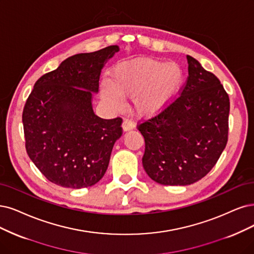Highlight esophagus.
Segmentation results:
<instances>
[{"label":"esophagus","instance_id":"1","mask_svg":"<svg viewBox=\"0 0 254 254\" xmlns=\"http://www.w3.org/2000/svg\"><path fill=\"white\" fill-rule=\"evenodd\" d=\"M121 127H122V130H124V132H128V130H132L134 128L135 125L132 120L126 119L124 122H122Z\"/></svg>","mask_w":254,"mask_h":254}]
</instances>
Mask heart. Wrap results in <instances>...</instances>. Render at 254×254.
I'll return each mask as SVG.
<instances>
[{
	"instance_id": "b5f03b06",
	"label": "heart",
	"mask_w": 254,
	"mask_h": 254,
	"mask_svg": "<svg viewBox=\"0 0 254 254\" xmlns=\"http://www.w3.org/2000/svg\"><path fill=\"white\" fill-rule=\"evenodd\" d=\"M184 80L179 64L142 58L117 64L111 79L102 80L100 95L114 111L124 107V98H132L139 117L151 118L165 111L175 101Z\"/></svg>"
}]
</instances>
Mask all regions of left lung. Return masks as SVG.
Instances as JSON below:
<instances>
[{"mask_svg":"<svg viewBox=\"0 0 254 254\" xmlns=\"http://www.w3.org/2000/svg\"><path fill=\"white\" fill-rule=\"evenodd\" d=\"M181 96L138 127L144 137V171L162 185H190L215 165L227 144L229 97L219 78L187 55Z\"/></svg>","mask_w":254,"mask_h":254,"instance_id":"1","label":"left lung"}]
</instances>
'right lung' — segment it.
<instances>
[{"label": "right lung", "instance_id": "right-lung-1", "mask_svg": "<svg viewBox=\"0 0 254 254\" xmlns=\"http://www.w3.org/2000/svg\"><path fill=\"white\" fill-rule=\"evenodd\" d=\"M109 46L64 60L37 80L23 111L27 154L50 182L79 190L96 184L121 137V118L102 119L93 94L107 62L119 51Z\"/></svg>", "mask_w": 254, "mask_h": 254}]
</instances>
